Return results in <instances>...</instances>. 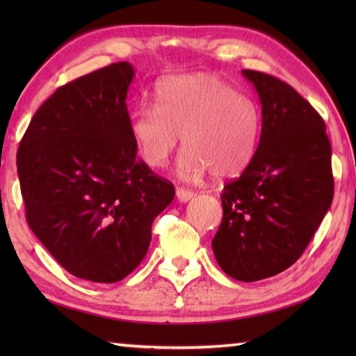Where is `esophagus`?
Here are the masks:
<instances>
[{"instance_id": "34e87169", "label": "esophagus", "mask_w": 356, "mask_h": 356, "mask_svg": "<svg viewBox=\"0 0 356 356\" xmlns=\"http://www.w3.org/2000/svg\"><path fill=\"white\" fill-rule=\"evenodd\" d=\"M176 197L179 202H190L194 197V193L190 190H185V188H177Z\"/></svg>"}]
</instances>
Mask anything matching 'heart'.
<instances>
[{"label": "heart", "mask_w": 356, "mask_h": 356, "mask_svg": "<svg viewBox=\"0 0 356 356\" xmlns=\"http://www.w3.org/2000/svg\"><path fill=\"white\" fill-rule=\"evenodd\" d=\"M139 156L151 168H162L182 136L186 149L177 174L197 180L208 172L217 179L243 171L259 147L261 116L249 97L216 74H177L161 81L154 105L143 104L128 124Z\"/></svg>", "instance_id": "obj_1"}]
</instances>
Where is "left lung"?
Segmentation results:
<instances>
[{"label": "left lung", "instance_id": "obj_1", "mask_svg": "<svg viewBox=\"0 0 356 356\" xmlns=\"http://www.w3.org/2000/svg\"><path fill=\"white\" fill-rule=\"evenodd\" d=\"M261 104L252 161L223 188L213 251L225 274L259 282L297 261L334 199L324 120L303 96L270 74L241 70Z\"/></svg>", "mask_w": 356, "mask_h": 356}]
</instances>
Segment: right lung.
<instances>
[{
  "instance_id": "add662e5",
  "label": "right lung",
  "mask_w": 356,
  "mask_h": 356,
  "mask_svg": "<svg viewBox=\"0 0 356 356\" xmlns=\"http://www.w3.org/2000/svg\"><path fill=\"white\" fill-rule=\"evenodd\" d=\"M130 63L59 87L30 120L18 177L30 229L72 275L116 283L148 252L174 186L139 161L128 124Z\"/></svg>"
}]
</instances>
